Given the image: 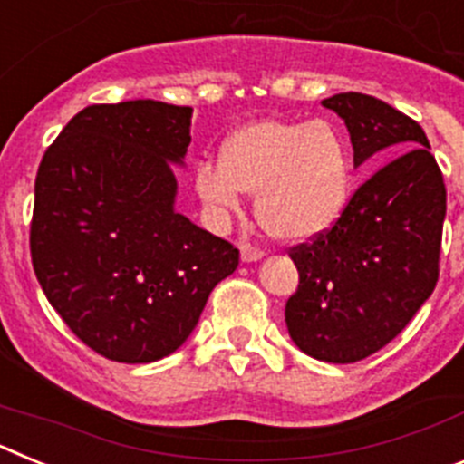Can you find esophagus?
I'll use <instances>...</instances> for the list:
<instances>
[{
    "label": "esophagus",
    "instance_id": "34e87169",
    "mask_svg": "<svg viewBox=\"0 0 464 464\" xmlns=\"http://www.w3.org/2000/svg\"><path fill=\"white\" fill-rule=\"evenodd\" d=\"M239 251H241V260H244V262H257V260H262V257H265V253H262L260 248H256V246H251V244H241Z\"/></svg>",
    "mask_w": 464,
    "mask_h": 464
}]
</instances>
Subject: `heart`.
<instances>
[{"label":"heart","mask_w":464,"mask_h":464,"mask_svg":"<svg viewBox=\"0 0 464 464\" xmlns=\"http://www.w3.org/2000/svg\"><path fill=\"white\" fill-rule=\"evenodd\" d=\"M195 192L216 223L256 192V218L283 241H311L339 223L353 190V158L330 121H256L195 167Z\"/></svg>","instance_id":"b5f03b06"}]
</instances>
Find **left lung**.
I'll return each instance as SVG.
<instances>
[{"label": "left lung", "instance_id": "1", "mask_svg": "<svg viewBox=\"0 0 464 464\" xmlns=\"http://www.w3.org/2000/svg\"><path fill=\"white\" fill-rule=\"evenodd\" d=\"M346 122L353 165L385 162L353 192L339 223L290 251L299 272L285 325L299 351L358 362L400 334L440 278L446 188L423 127L362 92L323 100Z\"/></svg>", "mask_w": 464, "mask_h": 464}]
</instances>
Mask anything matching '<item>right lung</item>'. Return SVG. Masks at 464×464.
I'll return each mask as SVG.
<instances>
[{"instance_id":"1","label":"right lung","mask_w":464,"mask_h":464,"mask_svg":"<svg viewBox=\"0 0 464 464\" xmlns=\"http://www.w3.org/2000/svg\"><path fill=\"white\" fill-rule=\"evenodd\" d=\"M190 106L92 104L51 143L34 183L30 251L53 309L116 362L174 353L239 251L174 208Z\"/></svg>"}]
</instances>
